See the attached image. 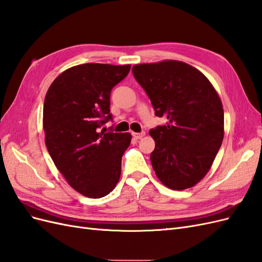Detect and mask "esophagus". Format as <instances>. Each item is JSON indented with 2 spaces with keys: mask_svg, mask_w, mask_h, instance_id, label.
Here are the masks:
<instances>
[{
  "mask_svg": "<svg viewBox=\"0 0 262 262\" xmlns=\"http://www.w3.org/2000/svg\"><path fill=\"white\" fill-rule=\"evenodd\" d=\"M132 136H133L134 139L140 140V139H142V138H143V137L145 136V133H144V132H141V133H134V132H133Z\"/></svg>",
  "mask_w": 262,
  "mask_h": 262,
  "instance_id": "obj_1",
  "label": "esophagus"
}]
</instances>
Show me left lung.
I'll return each instance as SVG.
<instances>
[{
  "label": "left lung",
  "mask_w": 262,
  "mask_h": 262,
  "mask_svg": "<svg viewBox=\"0 0 262 262\" xmlns=\"http://www.w3.org/2000/svg\"><path fill=\"white\" fill-rule=\"evenodd\" d=\"M157 117L167 124L149 130L155 141L150 163L172 190L195 186L207 175L224 138V112L211 82L188 63L165 60L132 68Z\"/></svg>",
  "instance_id": "obj_1"
}]
</instances>
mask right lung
I'll list each match as a JSON object with an SVG mask.
<instances>
[{
  "label": "right lung",
  "mask_w": 262,
  "mask_h": 262,
  "mask_svg": "<svg viewBox=\"0 0 262 262\" xmlns=\"http://www.w3.org/2000/svg\"><path fill=\"white\" fill-rule=\"evenodd\" d=\"M131 66L85 63L62 72L50 85L43 104L47 149L68 184L99 199L112 192L121 175V158L130 133L99 131L110 114V93Z\"/></svg>",
  "instance_id": "1"
}]
</instances>
